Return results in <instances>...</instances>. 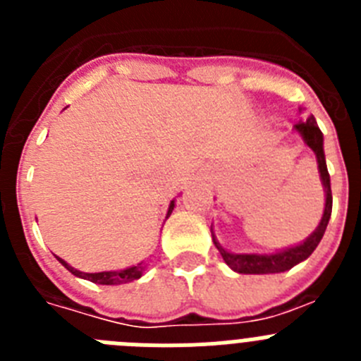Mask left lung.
<instances>
[{
	"instance_id": "8db88e82",
	"label": "left lung",
	"mask_w": 361,
	"mask_h": 361,
	"mask_svg": "<svg viewBox=\"0 0 361 361\" xmlns=\"http://www.w3.org/2000/svg\"><path fill=\"white\" fill-rule=\"evenodd\" d=\"M295 128L302 133L305 145L317 153L318 161V170H320L322 183L325 188V209L324 216H322L320 224L314 229L311 237L304 242V244L295 245V247H289V250H283L280 253L273 255H233L228 253L226 250L220 247L219 242L213 237L216 250L220 251L224 262L231 267L233 271L237 273H244V275H269V273H282V271L291 269L293 266L300 264L302 260L309 257L312 251L317 250V245L320 244L322 237H324L325 228L329 224L331 212H333V193H331V178L329 171H327V166H325V155H324V135H322L320 128H318L314 117L309 116L305 121H300L295 124Z\"/></svg>"
}]
</instances>
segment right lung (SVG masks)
<instances>
[{"label":"right lung","mask_w":361,"mask_h":361,"mask_svg":"<svg viewBox=\"0 0 361 361\" xmlns=\"http://www.w3.org/2000/svg\"><path fill=\"white\" fill-rule=\"evenodd\" d=\"M173 206L175 202L171 200L170 208H168V215L170 216L171 212H173ZM57 260L63 264V266L66 267V269L72 273V275L75 276H81V279H86L90 280V282L94 283H103V286H114V283H126V282H132V280H137L141 279L142 276V271H145V264H137V266L133 267H128V269H123V271H103V273H81V271L73 269L72 266H68V264L65 262V260H61V258L57 257Z\"/></svg>","instance_id":"obj_1"}]
</instances>
